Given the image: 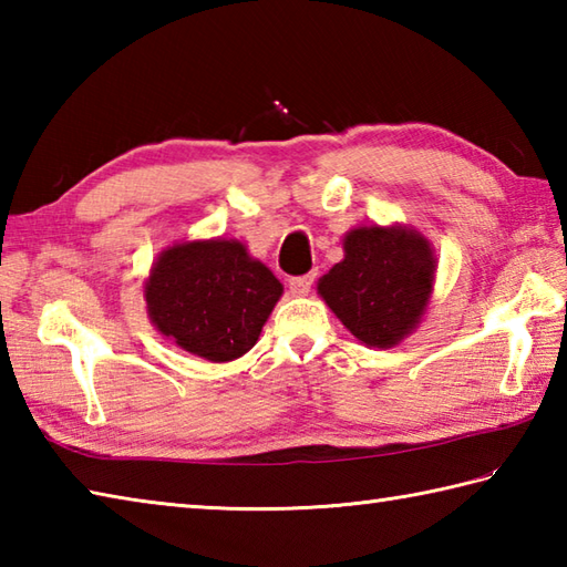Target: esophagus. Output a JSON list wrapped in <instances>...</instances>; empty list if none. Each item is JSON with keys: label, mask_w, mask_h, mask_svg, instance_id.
<instances>
[{"label": "esophagus", "mask_w": 567, "mask_h": 567, "mask_svg": "<svg viewBox=\"0 0 567 567\" xmlns=\"http://www.w3.org/2000/svg\"><path fill=\"white\" fill-rule=\"evenodd\" d=\"M315 275H299V277H290V290L292 295H307L312 290Z\"/></svg>", "instance_id": "esophagus-1"}]
</instances>
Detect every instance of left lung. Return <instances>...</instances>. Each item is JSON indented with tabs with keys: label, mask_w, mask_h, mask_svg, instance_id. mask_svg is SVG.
Returning a JSON list of instances; mask_svg holds the SVG:
<instances>
[{
	"label": "left lung",
	"mask_w": 567,
	"mask_h": 567,
	"mask_svg": "<svg viewBox=\"0 0 567 567\" xmlns=\"http://www.w3.org/2000/svg\"><path fill=\"white\" fill-rule=\"evenodd\" d=\"M343 252L319 280V295L365 347H393L427 307L435 280L430 243L410 228L363 226L343 238Z\"/></svg>",
	"instance_id": "8db88e82"
}]
</instances>
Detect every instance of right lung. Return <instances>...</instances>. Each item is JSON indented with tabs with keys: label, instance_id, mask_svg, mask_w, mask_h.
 Here are the masks:
<instances>
[{
	"label": "right lung",
	"instance_id": "obj_1",
	"mask_svg": "<svg viewBox=\"0 0 567 567\" xmlns=\"http://www.w3.org/2000/svg\"><path fill=\"white\" fill-rule=\"evenodd\" d=\"M282 285L238 240L182 243L159 255L144 287L164 337L208 361L250 351Z\"/></svg>",
	"mask_w": 567,
	"mask_h": 567
}]
</instances>
